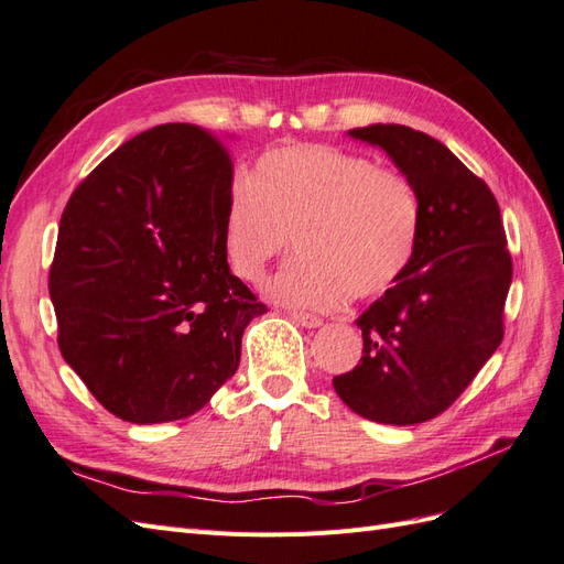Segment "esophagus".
I'll list each match as a JSON object with an SVG mask.
<instances>
[{"label":"esophagus","mask_w":564,"mask_h":564,"mask_svg":"<svg viewBox=\"0 0 564 564\" xmlns=\"http://www.w3.org/2000/svg\"><path fill=\"white\" fill-rule=\"evenodd\" d=\"M291 319H293L295 324H300V326H305V328H316V326L324 324V322L319 319V316L310 314V312H291Z\"/></svg>","instance_id":"1"}]
</instances>
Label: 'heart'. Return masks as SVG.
Returning a JSON list of instances; mask_svg holds the SVG:
<instances>
[{
  "label": "heart",
  "instance_id": "1",
  "mask_svg": "<svg viewBox=\"0 0 564 564\" xmlns=\"http://www.w3.org/2000/svg\"><path fill=\"white\" fill-rule=\"evenodd\" d=\"M422 209L400 171L330 144L300 142L257 159L224 212L221 250L234 276L259 283L295 245L271 283L283 305L334 310L393 288L412 264Z\"/></svg>",
  "mask_w": 564,
  "mask_h": 564
}]
</instances>
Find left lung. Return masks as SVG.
I'll return each mask as SVG.
<instances>
[{
    "label": "left lung",
    "instance_id": "left-lung-1",
    "mask_svg": "<svg viewBox=\"0 0 564 564\" xmlns=\"http://www.w3.org/2000/svg\"><path fill=\"white\" fill-rule=\"evenodd\" d=\"M379 144L420 197V242L402 279L357 326L359 365L334 377L340 400L365 420L412 426L465 393L502 340L512 257L490 187L443 142L398 123L352 128Z\"/></svg>",
    "mask_w": 564,
    "mask_h": 564
}]
</instances>
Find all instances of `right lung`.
I'll return each mask as SVG.
<instances>
[{"instance_id": "right-lung-1", "label": "right lung", "mask_w": 564, "mask_h": 564, "mask_svg": "<svg viewBox=\"0 0 564 564\" xmlns=\"http://www.w3.org/2000/svg\"><path fill=\"white\" fill-rule=\"evenodd\" d=\"M230 187L219 138L162 123L123 142L66 202L50 267L56 343L123 422L205 408L240 365L245 326L267 312L224 259Z\"/></svg>"}]
</instances>
